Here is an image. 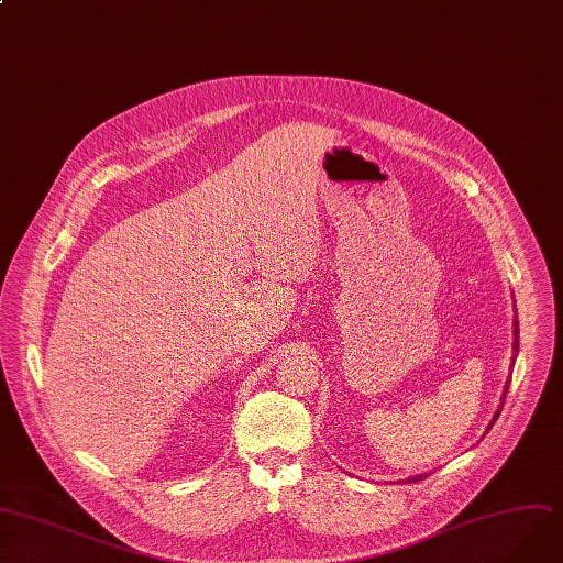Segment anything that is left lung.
<instances>
[{
  "label": "left lung",
  "mask_w": 563,
  "mask_h": 563,
  "mask_svg": "<svg viewBox=\"0 0 563 563\" xmlns=\"http://www.w3.org/2000/svg\"><path fill=\"white\" fill-rule=\"evenodd\" d=\"M511 350H514V358H516V352H518V322L514 320V344H511ZM507 390H509V383H505V390H503V401H505V397H507ZM500 408H503V404H500ZM500 408L496 410V415H494V419L489 421V426H487V432H489V428L494 426V421L498 419V415H500ZM421 478H426V475H415L412 481H408V483H419Z\"/></svg>",
  "instance_id": "left-lung-1"
}]
</instances>
